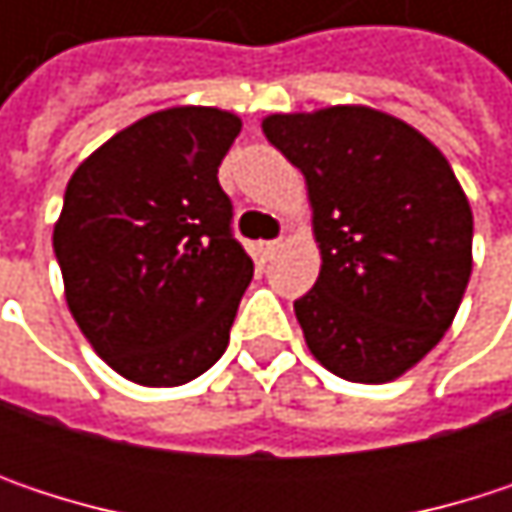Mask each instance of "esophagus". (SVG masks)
Instances as JSON below:
<instances>
[{
  "label": "esophagus",
  "mask_w": 512,
  "mask_h": 512,
  "mask_svg": "<svg viewBox=\"0 0 512 512\" xmlns=\"http://www.w3.org/2000/svg\"><path fill=\"white\" fill-rule=\"evenodd\" d=\"M278 249H281V240H260L257 243V255L263 257V260H272Z\"/></svg>",
  "instance_id": "34e87169"
}]
</instances>
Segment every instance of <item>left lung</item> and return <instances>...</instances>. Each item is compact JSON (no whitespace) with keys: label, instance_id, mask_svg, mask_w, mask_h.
I'll return each mask as SVG.
<instances>
[{"label":"left lung","instance_id":"obj_1","mask_svg":"<svg viewBox=\"0 0 512 512\" xmlns=\"http://www.w3.org/2000/svg\"><path fill=\"white\" fill-rule=\"evenodd\" d=\"M266 139L308 183L323 266L293 302L308 350L350 382L427 356L471 275V207L454 168L409 124L367 109L269 115Z\"/></svg>","mask_w":512,"mask_h":512}]
</instances>
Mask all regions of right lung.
<instances>
[{"instance_id": "add662e5", "label": "right lung", "mask_w": 512, "mask_h": 512, "mask_svg": "<svg viewBox=\"0 0 512 512\" xmlns=\"http://www.w3.org/2000/svg\"><path fill=\"white\" fill-rule=\"evenodd\" d=\"M240 127L210 106L154 112L67 183L52 231L67 308L109 367L139 385H183L228 347L255 275L216 177Z\"/></svg>"}]
</instances>
